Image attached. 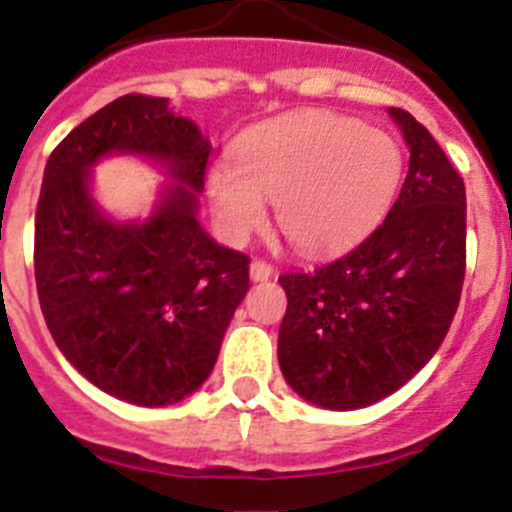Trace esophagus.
Here are the masks:
<instances>
[{
    "label": "esophagus",
    "instance_id": "34e87169",
    "mask_svg": "<svg viewBox=\"0 0 512 512\" xmlns=\"http://www.w3.org/2000/svg\"><path fill=\"white\" fill-rule=\"evenodd\" d=\"M272 275V265L265 260H252L250 262V278L255 280V283H262V280H267Z\"/></svg>",
    "mask_w": 512,
    "mask_h": 512
}]
</instances>
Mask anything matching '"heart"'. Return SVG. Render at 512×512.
<instances>
[{
	"mask_svg": "<svg viewBox=\"0 0 512 512\" xmlns=\"http://www.w3.org/2000/svg\"><path fill=\"white\" fill-rule=\"evenodd\" d=\"M234 161L207 174L222 227L242 237L262 224L272 199L280 232L305 252L346 245L379 222L404 169L389 133L323 111L260 123L240 138Z\"/></svg>",
	"mask_w": 512,
	"mask_h": 512,
	"instance_id": "b5f03b06",
	"label": "heart"
}]
</instances>
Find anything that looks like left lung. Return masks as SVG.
<instances>
[{"instance_id": "1", "label": "left lung", "mask_w": 512, "mask_h": 512, "mask_svg": "<svg viewBox=\"0 0 512 512\" xmlns=\"http://www.w3.org/2000/svg\"><path fill=\"white\" fill-rule=\"evenodd\" d=\"M412 151L384 222L353 250L280 275L285 381L326 409H361L407 384L442 346L465 283V181L432 133L389 108Z\"/></svg>"}]
</instances>
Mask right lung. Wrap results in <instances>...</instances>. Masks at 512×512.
I'll return each mask as SVG.
<instances>
[{
    "label": "right lung",
    "instance_id": "add662e5",
    "mask_svg": "<svg viewBox=\"0 0 512 512\" xmlns=\"http://www.w3.org/2000/svg\"><path fill=\"white\" fill-rule=\"evenodd\" d=\"M209 151L166 98L131 93L62 138L42 176L35 280L47 328L90 384L138 407L204 384L250 290V257L197 222ZM105 153L148 155L177 179L146 223H111L94 207L89 169Z\"/></svg>",
    "mask_w": 512,
    "mask_h": 512
}]
</instances>
